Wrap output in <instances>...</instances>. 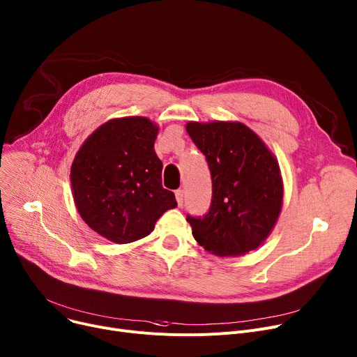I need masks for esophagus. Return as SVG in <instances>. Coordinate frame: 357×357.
<instances>
[{"mask_svg":"<svg viewBox=\"0 0 357 357\" xmlns=\"http://www.w3.org/2000/svg\"><path fill=\"white\" fill-rule=\"evenodd\" d=\"M175 198H176L178 205L182 206V204H183V191H182V189H176V191H175Z\"/></svg>","mask_w":357,"mask_h":357,"instance_id":"obj_1","label":"esophagus"}]
</instances>
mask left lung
<instances>
[{"label": "left lung", "instance_id": "obj_1", "mask_svg": "<svg viewBox=\"0 0 357 357\" xmlns=\"http://www.w3.org/2000/svg\"><path fill=\"white\" fill-rule=\"evenodd\" d=\"M205 155L212 198L202 217L186 215L194 238L217 255H241L263 243L281 211L282 182L273 153L243 123L186 125Z\"/></svg>", "mask_w": 357, "mask_h": 357}]
</instances>
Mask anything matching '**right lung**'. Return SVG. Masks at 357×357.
Returning a JSON list of instances; mask_svg holds the SVG:
<instances>
[{"label":"right lung","instance_id":"obj_1","mask_svg":"<svg viewBox=\"0 0 357 357\" xmlns=\"http://www.w3.org/2000/svg\"><path fill=\"white\" fill-rule=\"evenodd\" d=\"M156 135L158 126L146 117L114 119L89 136L71 165L79 213L113 243L144 238L163 212L178 205L174 192L162 186Z\"/></svg>","mask_w":357,"mask_h":357}]
</instances>
